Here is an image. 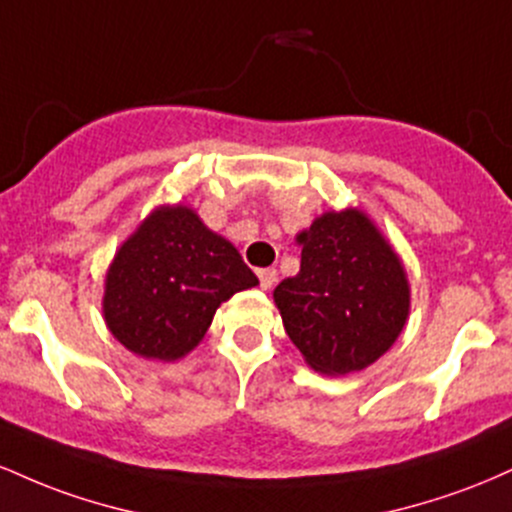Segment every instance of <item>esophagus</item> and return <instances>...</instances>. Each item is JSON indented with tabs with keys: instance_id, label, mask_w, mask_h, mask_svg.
I'll return each instance as SVG.
<instances>
[{
	"instance_id": "34e87169",
	"label": "esophagus",
	"mask_w": 512,
	"mask_h": 512,
	"mask_svg": "<svg viewBox=\"0 0 512 512\" xmlns=\"http://www.w3.org/2000/svg\"><path fill=\"white\" fill-rule=\"evenodd\" d=\"M257 276H260V286L262 289H272L276 281V269H257Z\"/></svg>"
}]
</instances>
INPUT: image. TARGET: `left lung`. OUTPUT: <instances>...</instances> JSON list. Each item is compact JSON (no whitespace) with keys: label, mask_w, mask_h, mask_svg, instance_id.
Listing matches in <instances>:
<instances>
[{"label":"left lung","mask_w":512,"mask_h":512,"mask_svg":"<svg viewBox=\"0 0 512 512\" xmlns=\"http://www.w3.org/2000/svg\"><path fill=\"white\" fill-rule=\"evenodd\" d=\"M301 272L274 289L284 330L310 368L349 375L390 351L411 289L397 250L358 207L325 211L296 236Z\"/></svg>","instance_id":"left-lung-1"}]
</instances>
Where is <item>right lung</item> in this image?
Listing matches in <instances>:
<instances>
[{"instance_id": "1", "label": "right lung", "mask_w": 512, "mask_h": 512, "mask_svg": "<svg viewBox=\"0 0 512 512\" xmlns=\"http://www.w3.org/2000/svg\"><path fill=\"white\" fill-rule=\"evenodd\" d=\"M257 284L236 245L195 209L161 204L117 248L103 320L132 354L173 363L202 342L221 303Z\"/></svg>"}]
</instances>
